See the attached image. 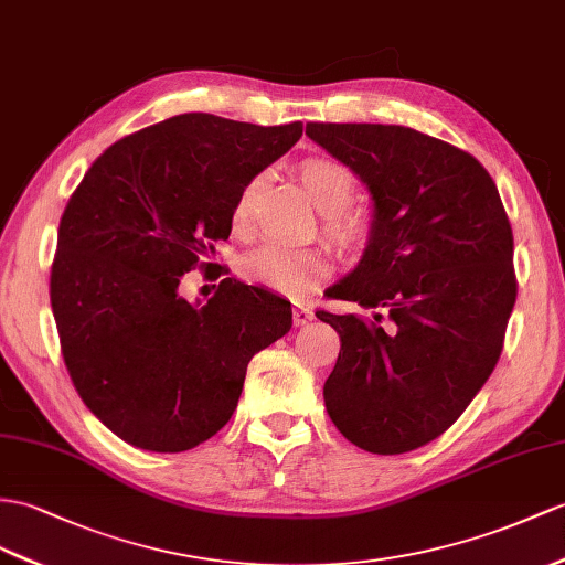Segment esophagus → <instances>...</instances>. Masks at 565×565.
Returning <instances> with one entry per match:
<instances>
[{
  "label": "esophagus",
  "mask_w": 565,
  "mask_h": 565,
  "mask_svg": "<svg viewBox=\"0 0 565 565\" xmlns=\"http://www.w3.org/2000/svg\"><path fill=\"white\" fill-rule=\"evenodd\" d=\"M292 321H295V326H307V323L313 321V311H311L309 307L297 305V307L292 309Z\"/></svg>",
  "instance_id": "34e87169"
}]
</instances>
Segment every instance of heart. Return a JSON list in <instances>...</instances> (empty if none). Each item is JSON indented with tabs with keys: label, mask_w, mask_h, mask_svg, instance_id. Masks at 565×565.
<instances>
[{
	"label": "heart",
	"mask_w": 565,
	"mask_h": 565,
	"mask_svg": "<svg viewBox=\"0 0 565 565\" xmlns=\"http://www.w3.org/2000/svg\"><path fill=\"white\" fill-rule=\"evenodd\" d=\"M301 184L307 186L311 201L326 213L328 237L342 249H356L369 237L371 225L360 213L345 211L356 194L354 172L335 158H307L299 164ZM258 191V179H252L235 201L232 209V230L244 235L252 225L254 201ZM330 270L328 256L319 246H285L264 244L246 254L242 260V275L249 282L266 285L275 292L301 297L311 292Z\"/></svg>",
	"instance_id": "1"
}]
</instances>
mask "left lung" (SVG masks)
I'll use <instances>...</instances> for the list:
<instances>
[{
	"mask_svg": "<svg viewBox=\"0 0 565 565\" xmlns=\"http://www.w3.org/2000/svg\"><path fill=\"white\" fill-rule=\"evenodd\" d=\"M307 136L374 201L362 260L328 290L374 316L316 311L340 335L326 409L362 450H415L462 415L499 362L518 297L511 223L481 162L434 136L323 121Z\"/></svg>",
	"mask_w": 565,
	"mask_h": 565,
	"instance_id": "1",
	"label": "left lung"
}]
</instances>
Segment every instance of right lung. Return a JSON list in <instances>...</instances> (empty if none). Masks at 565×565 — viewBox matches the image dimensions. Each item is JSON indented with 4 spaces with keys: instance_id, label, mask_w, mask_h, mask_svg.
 <instances>
[{
    "instance_id": "right-lung-1",
    "label": "right lung",
    "mask_w": 565,
    "mask_h": 565,
    "mask_svg": "<svg viewBox=\"0 0 565 565\" xmlns=\"http://www.w3.org/2000/svg\"><path fill=\"white\" fill-rule=\"evenodd\" d=\"M301 129L177 115L109 146L68 199L52 313L74 388L121 441H209L237 409L252 356L292 328L290 301L264 287L225 278L191 305L179 282L230 237L239 191Z\"/></svg>"
}]
</instances>
